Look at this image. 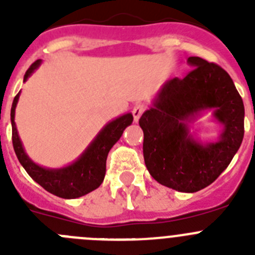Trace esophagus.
<instances>
[{
  "instance_id": "esophagus-1",
  "label": "esophagus",
  "mask_w": 255,
  "mask_h": 255,
  "mask_svg": "<svg viewBox=\"0 0 255 255\" xmlns=\"http://www.w3.org/2000/svg\"><path fill=\"white\" fill-rule=\"evenodd\" d=\"M145 111V107L143 105H136L134 108H132V116H134V121L138 123L140 116L143 115V112Z\"/></svg>"
}]
</instances>
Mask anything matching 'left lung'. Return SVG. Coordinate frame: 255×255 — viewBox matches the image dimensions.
<instances>
[{"instance_id":"1","label":"left lung","mask_w":255,"mask_h":255,"mask_svg":"<svg viewBox=\"0 0 255 255\" xmlns=\"http://www.w3.org/2000/svg\"><path fill=\"white\" fill-rule=\"evenodd\" d=\"M194 67L184 79L162 84L149 110L141 115L143 154L155 181L181 193H195L226 170L244 138V103L222 67L189 57ZM221 125L215 142L202 141L191 130L204 112Z\"/></svg>"}]
</instances>
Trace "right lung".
<instances>
[{
	"label": "right lung",
	"instance_id": "right-lung-1",
	"mask_svg": "<svg viewBox=\"0 0 255 255\" xmlns=\"http://www.w3.org/2000/svg\"><path fill=\"white\" fill-rule=\"evenodd\" d=\"M40 65L42 60H37L34 64H31L24 75V83ZM19 97L20 92L13 98L11 107L12 144L17 159L29 173V176L47 191L64 199H75L100 188L106 175L108 152L121 138L124 130L132 124V115L128 112L108 121L75 161L64 167L49 168L35 163L22 145L15 124V110L19 102Z\"/></svg>",
	"mask_w": 255,
	"mask_h": 255
}]
</instances>
